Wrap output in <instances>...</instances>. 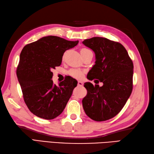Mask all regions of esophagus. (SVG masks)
<instances>
[{
  "label": "esophagus",
  "instance_id": "1",
  "mask_svg": "<svg viewBox=\"0 0 154 154\" xmlns=\"http://www.w3.org/2000/svg\"><path fill=\"white\" fill-rule=\"evenodd\" d=\"M77 85H78V86L82 87V86L83 85V83L82 82V81H78V83H77Z\"/></svg>",
  "mask_w": 154,
  "mask_h": 154
}]
</instances>
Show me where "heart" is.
<instances>
[{
  "label": "heart",
  "instance_id": "1",
  "mask_svg": "<svg viewBox=\"0 0 154 154\" xmlns=\"http://www.w3.org/2000/svg\"><path fill=\"white\" fill-rule=\"evenodd\" d=\"M89 50H88V49L83 48L81 50V52L86 51H89ZM69 74L72 77L77 78V79H79V78L82 77L83 72L79 69H71L69 71Z\"/></svg>",
  "mask_w": 154,
  "mask_h": 154
}]
</instances>
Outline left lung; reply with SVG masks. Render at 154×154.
Returning <instances> with one entry per match:
<instances>
[{"instance_id": "left-lung-1", "label": "left lung", "mask_w": 154, "mask_h": 154, "mask_svg": "<svg viewBox=\"0 0 154 154\" xmlns=\"http://www.w3.org/2000/svg\"><path fill=\"white\" fill-rule=\"evenodd\" d=\"M82 43L95 54V64L88 73L87 79H97L103 83L102 87L84 83L87 93L82 100L83 109L94 121L109 120L120 112L132 93L133 63L119 42L94 37Z\"/></svg>"}]
</instances>
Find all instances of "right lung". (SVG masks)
<instances>
[{"instance_id":"1","label":"right lung","mask_w":154,"mask_h":154,"mask_svg":"<svg viewBox=\"0 0 154 154\" xmlns=\"http://www.w3.org/2000/svg\"><path fill=\"white\" fill-rule=\"evenodd\" d=\"M78 43L48 35L22 49L16 75L24 102L34 115L51 120L63 111L77 81L69 76L56 85L51 70L61 65L64 52Z\"/></svg>"}]
</instances>
